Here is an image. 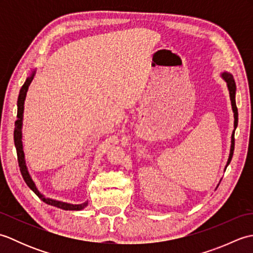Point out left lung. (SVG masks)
I'll list each match as a JSON object with an SVG mask.
<instances>
[{
    "label": "left lung",
    "instance_id": "obj_1",
    "mask_svg": "<svg viewBox=\"0 0 253 253\" xmlns=\"http://www.w3.org/2000/svg\"><path fill=\"white\" fill-rule=\"evenodd\" d=\"M222 77L223 79L226 82L227 84V88L229 91V96H230V101H232V107H233V112H234V118H235V122H234V127L236 129V127L238 125V110H237V106H236V84H235V80L232 74L229 73H223L222 74ZM235 129L233 131V135H232V144H230V153H229V158L227 161V164L225 166V169L227 168L228 164L230 163V161H232L233 158V154H234V149H235Z\"/></svg>",
    "mask_w": 253,
    "mask_h": 253
}]
</instances>
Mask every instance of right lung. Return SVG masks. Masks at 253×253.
Here are the masks:
<instances>
[{
  "instance_id": "right-lung-1",
  "label": "right lung",
  "mask_w": 253,
  "mask_h": 253,
  "mask_svg": "<svg viewBox=\"0 0 253 253\" xmlns=\"http://www.w3.org/2000/svg\"><path fill=\"white\" fill-rule=\"evenodd\" d=\"M36 71L31 73L30 76L26 79L25 84L21 87L19 91V95H18V101H17V121L15 122V129H14V142H15V147H16V151H17V159H18V165L20 169V173L23 175V178L26 181V184L28 185L30 189L34 191L36 195L39 197L42 201L45 202L49 206H53L56 208H60L63 210H68V211H79V210H83L84 208L87 207L88 202H84L82 204H71V203H65L62 201H56L53 200V199L50 198H44L43 195L38 191L37 187L35 185V182L32 181L31 177L27 170L26 168V163H25V155L23 151V142H21V125H23V114H24V103H25V99H26V94L27 91H28L29 84H31L32 79H34Z\"/></svg>"
}]
</instances>
